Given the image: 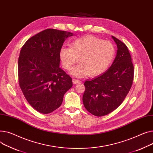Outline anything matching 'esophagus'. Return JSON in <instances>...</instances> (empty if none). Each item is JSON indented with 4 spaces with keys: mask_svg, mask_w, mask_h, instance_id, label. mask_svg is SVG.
<instances>
[{
    "mask_svg": "<svg viewBox=\"0 0 153 153\" xmlns=\"http://www.w3.org/2000/svg\"><path fill=\"white\" fill-rule=\"evenodd\" d=\"M80 82H81V81L80 80H77V79H73V84H79V83H80Z\"/></svg>",
    "mask_w": 153,
    "mask_h": 153,
    "instance_id": "esophagus-1",
    "label": "esophagus"
}]
</instances>
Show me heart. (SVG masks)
Listing matches in <instances>:
<instances>
[{
    "instance_id": "obj_1",
    "label": "heart",
    "mask_w": 153,
    "mask_h": 153,
    "mask_svg": "<svg viewBox=\"0 0 153 153\" xmlns=\"http://www.w3.org/2000/svg\"><path fill=\"white\" fill-rule=\"evenodd\" d=\"M114 55L113 44L92 36L79 38L71 43V47L63 46L59 52V59L67 70L71 69L79 58L80 64L70 71L78 77L102 74L111 65Z\"/></svg>"
}]
</instances>
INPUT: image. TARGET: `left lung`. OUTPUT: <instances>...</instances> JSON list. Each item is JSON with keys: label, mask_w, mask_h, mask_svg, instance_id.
Wrapping results in <instances>:
<instances>
[{"label": "left lung", "mask_w": 153, "mask_h": 153, "mask_svg": "<svg viewBox=\"0 0 153 153\" xmlns=\"http://www.w3.org/2000/svg\"><path fill=\"white\" fill-rule=\"evenodd\" d=\"M112 38L117 48L113 64L101 75L84 82V105L89 113L98 117L117 108L133 83L134 68L127 47L115 37Z\"/></svg>", "instance_id": "obj_1"}]
</instances>
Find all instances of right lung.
Returning <instances> with one entry per match:
<instances>
[{
	"label": "right lung",
	"instance_id": "add662e5",
	"mask_svg": "<svg viewBox=\"0 0 153 153\" xmlns=\"http://www.w3.org/2000/svg\"><path fill=\"white\" fill-rule=\"evenodd\" d=\"M73 35L47 29L29 39L20 51L19 85L27 102L40 113L58 108L73 86L72 79L59 67V52L65 40Z\"/></svg>",
	"mask_w": 153,
	"mask_h": 153
}]
</instances>
